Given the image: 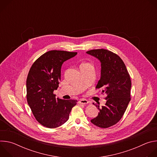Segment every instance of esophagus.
<instances>
[{"label": "esophagus", "instance_id": "esophagus-1", "mask_svg": "<svg viewBox=\"0 0 157 157\" xmlns=\"http://www.w3.org/2000/svg\"><path fill=\"white\" fill-rule=\"evenodd\" d=\"M79 103H80V104H88L89 102H88V101H87L86 99H81L79 100Z\"/></svg>", "mask_w": 157, "mask_h": 157}]
</instances>
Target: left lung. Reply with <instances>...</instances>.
I'll return each mask as SVG.
<instances>
[{"mask_svg": "<svg viewBox=\"0 0 157 157\" xmlns=\"http://www.w3.org/2000/svg\"><path fill=\"white\" fill-rule=\"evenodd\" d=\"M86 53L101 62V77L96 88L107 94L104 105L100 107L93 103L99 112L91 122L99 127L108 128L121 119L130 101V78L124 61L113 52L97 49Z\"/></svg>", "mask_w": 157, "mask_h": 157, "instance_id": "1", "label": "left lung"}]
</instances>
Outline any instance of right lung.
Returning a JSON list of instances; mask_svg holds the SVG:
<instances>
[{"label":"right lung","mask_w":157,"mask_h":157,"mask_svg":"<svg viewBox=\"0 0 157 157\" xmlns=\"http://www.w3.org/2000/svg\"><path fill=\"white\" fill-rule=\"evenodd\" d=\"M76 55V52L49 51L38 58L29 71L27 102L36 121L44 127L53 128L64 124L78 102L56 98L53 94L59 86L63 63Z\"/></svg>","instance_id":"obj_1"}]
</instances>
